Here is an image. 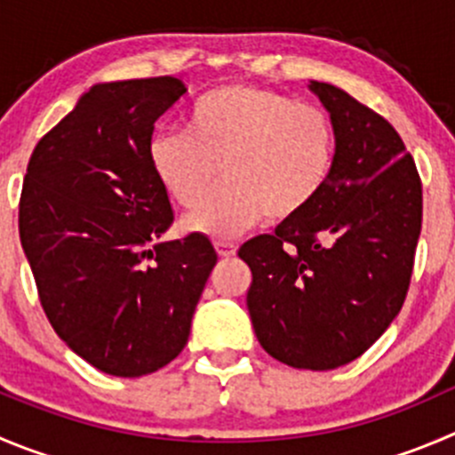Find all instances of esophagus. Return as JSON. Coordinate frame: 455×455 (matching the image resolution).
Wrapping results in <instances>:
<instances>
[{
  "label": "esophagus",
  "mask_w": 455,
  "mask_h": 455,
  "mask_svg": "<svg viewBox=\"0 0 455 455\" xmlns=\"http://www.w3.org/2000/svg\"><path fill=\"white\" fill-rule=\"evenodd\" d=\"M214 248H216V252H219L220 259H230L236 254V245L230 243V241H216Z\"/></svg>",
  "instance_id": "obj_1"
}]
</instances>
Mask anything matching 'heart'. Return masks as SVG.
Masks as SVG:
<instances>
[{"instance_id":"1","label":"heart","mask_w":455,"mask_h":455,"mask_svg":"<svg viewBox=\"0 0 455 455\" xmlns=\"http://www.w3.org/2000/svg\"><path fill=\"white\" fill-rule=\"evenodd\" d=\"M149 165L176 205L194 210L221 167L226 183L185 225L235 236L270 219L308 210L335 172L337 133L322 109L250 84L207 91L189 109L185 132L151 138Z\"/></svg>"}]
</instances>
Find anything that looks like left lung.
<instances>
[{"mask_svg": "<svg viewBox=\"0 0 455 455\" xmlns=\"http://www.w3.org/2000/svg\"><path fill=\"white\" fill-rule=\"evenodd\" d=\"M331 114V183L306 212L241 245L248 310L267 355L292 369L357 360L409 292L422 228V183L400 133L353 95L310 82Z\"/></svg>", "mask_w": 455, "mask_h": 455, "instance_id": "8db88e82", "label": "left lung"}]
</instances>
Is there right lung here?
Returning a JSON list of instances; mask_svg holds the SVG:
<instances>
[{
	"label": "right lung",
	"instance_id": "add662e5",
	"mask_svg": "<svg viewBox=\"0 0 455 455\" xmlns=\"http://www.w3.org/2000/svg\"><path fill=\"white\" fill-rule=\"evenodd\" d=\"M185 91L170 76L91 86L26 167L20 239L42 308L73 353L116 378L154 373L185 348L216 266L198 232L158 241L174 212L147 151Z\"/></svg>",
	"mask_w": 455,
	"mask_h": 455
}]
</instances>
